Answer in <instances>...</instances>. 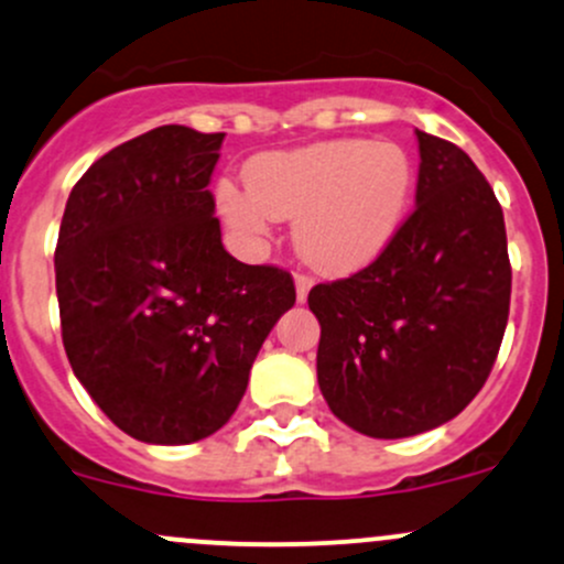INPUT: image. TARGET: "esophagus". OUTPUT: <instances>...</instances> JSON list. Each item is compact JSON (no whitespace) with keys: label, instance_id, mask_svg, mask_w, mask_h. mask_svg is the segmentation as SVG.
I'll list each match as a JSON object with an SVG mask.
<instances>
[{"label":"esophagus","instance_id":"1","mask_svg":"<svg viewBox=\"0 0 564 564\" xmlns=\"http://www.w3.org/2000/svg\"><path fill=\"white\" fill-rule=\"evenodd\" d=\"M294 283H296V302H305L307 294H311V289H313V278L305 275V272H296Z\"/></svg>","mask_w":564,"mask_h":564}]
</instances>
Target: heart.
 <instances>
[{"label":"heart","mask_w":564,"mask_h":564,"mask_svg":"<svg viewBox=\"0 0 564 564\" xmlns=\"http://www.w3.org/2000/svg\"><path fill=\"white\" fill-rule=\"evenodd\" d=\"M249 192L216 187V203L243 243H262L275 219H296L294 243L311 268L350 275L391 246L414 187L410 154L367 139L268 152L246 165Z\"/></svg>","instance_id":"1"}]
</instances>
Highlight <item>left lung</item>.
<instances>
[{"label": "left lung", "mask_w": 564, "mask_h": 564, "mask_svg": "<svg viewBox=\"0 0 564 564\" xmlns=\"http://www.w3.org/2000/svg\"><path fill=\"white\" fill-rule=\"evenodd\" d=\"M414 133V212L372 264L307 294L321 324V393L345 425L372 438L414 436L466 410L509 321L498 197L460 147Z\"/></svg>", "instance_id": "8db88e82"}]
</instances>
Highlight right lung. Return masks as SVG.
I'll list each match as a JSON object with an SVG mask.
<instances>
[{
  "label": "right lung",
  "instance_id": "right-lung-1",
  "mask_svg": "<svg viewBox=\"0 0 564 564\" xmlns=\"http://www.w3.org/2000/svg\"><path fill=\"white\" fill-rule=\"evenodd\" d=\"M225 133L160 126L74 184L55 246L66 356L111 423L192 444L232 417L294 281L221 246L208 182Z\"/></svg>",
  "mask_w": 564,
  "mask_h": 564
}]
</instances>
